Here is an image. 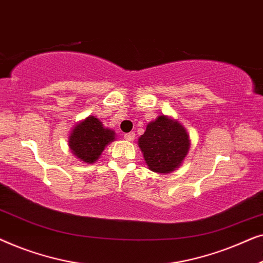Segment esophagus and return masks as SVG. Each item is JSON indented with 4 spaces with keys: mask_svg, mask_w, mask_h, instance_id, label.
<instances>
[{
    "mask_svg": "<svg viewBox=\"0 0 263 263\" xmlns=\"http://www.w3.org/2000/svg\"><path fill=\"white\" fill-rule=\"evenodd\" d=\"M124 139L128 140V141H133L135 139V133L130 132V133H125L124 134Z\"/></svg>",
    "mask_w": 263,
    "mask_h": 263,
    "instance_id": "esophagus-1",
    "label": "esophagus"
}]
</instances>
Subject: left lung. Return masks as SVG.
I'll use <instances>...</instances> for the list:
<instances>
[{
	"label": "left lung",
	"instance_id": "8db88e82",
	"mask_svg": "<svg viewBox=\"0 0 263 263\" xmlns=\"http://www.w3.org/2000/svg\"><path fill=\"white\" fill-rule=\"evenodd\" d=\"M149 170L168 174L177 168L190 147L189 135L182 124L166 116H159L147 125L139 139Z\"/></svg>",
	"mask_w": 263,
	"mask_h": 263
}]
</instances>
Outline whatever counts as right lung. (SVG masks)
<instances>
[{
    "instance_id": "add662e5",
    "label": "right lung",
    "mask_w": 263,
    "mask_h": 263,
    "mask_svg": "<svg viewBox=\"0 0 263 263\" xmlns=\"http://www.w3.org/2000/svg\"><path fill=\"white\" fill-rule=\"evenodd\" d=\"M115 140V132L103 127L102 122L89 116L77 124L70 133L69 147L75 156L85 163H95L107 143Z\"/></svg>"
}]
</instances>
